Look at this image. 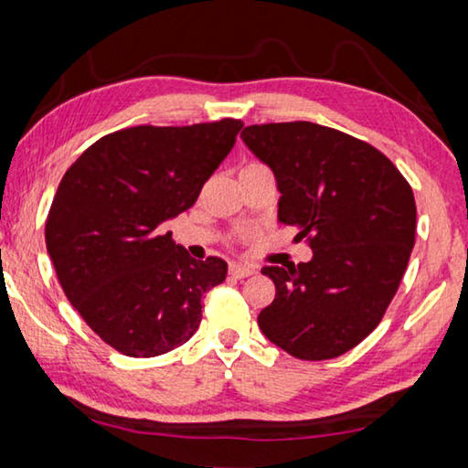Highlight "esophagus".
<instances>
[{"label":"esophagus","mask_w":468,"mask_h":468,"mask_svg":"<svg viewBox=\"0 0 468 468\" xmlns=\"http://www.w3.org/2000/svg\"><path fill=\"white\" fill-rule=\"evenodd\" d=\"M229 274H231L233 279H248V276L256 274V268L245 264H231L229 266Z\"/></svg>","instance_id":"1"}]
</instances>
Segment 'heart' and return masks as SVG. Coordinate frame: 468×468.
<instances>
[{
	"label": "heart",
	"mask_w": 468,
	"mask_h": 468,
	"mask_svg": "<svg viewBox=\"0 0 468 468\" xmlns=\"http://www.w3.org/2000/svg\"><path fill=\"white\" fill-rule=\"evenodd\" d=\"M245 167H260V163H248Z\"/></svg>",
	"instance_id": "obj_1"
}]
</instances>
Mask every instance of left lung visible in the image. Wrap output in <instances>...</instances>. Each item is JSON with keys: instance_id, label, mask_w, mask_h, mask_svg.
<instances>
[{"instance_id": "1", "label": "left lung", "mask_w": 468, "mask_h": 468, "mask_svg": "<svg viewBox=\"0 0 468 468\" xmlns=\"http://www.w3.org/2000/svg\"><path fill=\"white\" fill-rule=\"evenodd\" d=\"M241 138L272 169L279 220L310 262L266 266L276 297L258 315L297 359H335L376 330L405 276L417 206L409 181L367 142L312 122L248 125Z\"/></svg>"}]
</instances>
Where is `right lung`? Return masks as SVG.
Wrapping results in <instances>:
<instances>
[{
	"instance_id": "right-lung-1",
	"label": "right lung",
	"mask_w": 468,
	"mask_h": 468,
	"mask_svg": "<svg viewBox=\"0 0 468 468\" xmlns=\"http://www.w3.org/2000/svg\"><path fill=\"white\" fill-rule=\"evenodd\" d=\"M239 120L136 125L94 142L66 171L45 223L63 292L109 346L156 357L194 336L227 262L194 260L165 231L231 153Z\"/></svg>"
}]
</instances>
